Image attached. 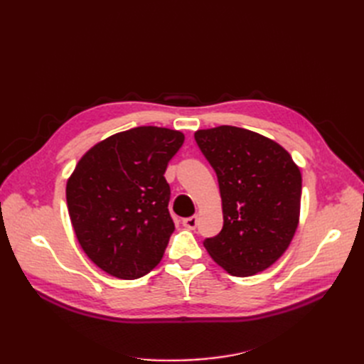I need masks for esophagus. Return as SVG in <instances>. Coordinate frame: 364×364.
<instances>
[{"mask_svg":"<svg viewBox=\"0 0 364 364\" xmlns=\"http://www.w3.org/2000/svg\"><path fill=\"white\" fill-rule=\"evenodd\" d=\"M197 222H199V217H197V215H191V217L183 218V220H182V225H183L185 228H188V229H194V228L197 226Z\"/></svg>","mask_w":364,"mask_h":364,"instance_id":"1","label":"esophagus"}]
</instances>
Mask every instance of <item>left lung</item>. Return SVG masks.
<instances>
[{"instance_id":"1","label":"left lung","mask_w":364,"mask_h":364,"mask_svg":"<svg viewBox=\"0 0 364 364\" xmlns=\"http://www.w3.org/2000/svg\"><path fill=\"white\" fill-rule=\"evenodd\" d=\"M194 139L217 174L223 228L203 245L232 277H252L287 250L299 223L302 176L290 153L255 132L218 126Z\"/></svg>"}]
</instances>
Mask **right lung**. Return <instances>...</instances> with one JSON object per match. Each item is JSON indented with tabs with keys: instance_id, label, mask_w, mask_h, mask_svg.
<instances>
[{
	"instance_id": "obj_1",
	"label": "right lung",
	"mask_w": 364,
	"mask_h": 364,
	"mask_svg": "<svg viewBox=\"0 0 364 364\" xmlns=\"http://www.w3.org/2000/svg\"><path fill=\"white\" fill-rule=\"evenodd\" d=\"M183 139L178 130L141 126L98 142L75 165L67 182L74 232L112 277L136 279L161 261L174 230L164 173Z\"/></svg>"
}]
</instances>
